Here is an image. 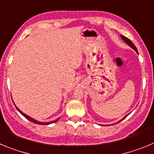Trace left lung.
Masks as SVG:
<instances>
[{"instance_id":"8db88e82","label":"left lung","mask_w":154,"mask_h":154,"mask_svg":"<svg viewBox=\"0 0 154 154\" xmlns=\"http://www.w3.org/2000/svg\"><path fill=\"white\" fill-rule=\"evenodd\" d=\"M121 38H123V40L125 42H126V43H127V44L130 46V47L133 48V49L135 50V51H137V53H138V51H137V48H136V46L133 44V42H132L131 41H130V39H129V38H126V37L123 36V35H121ZM122 120H123V119H122ZM122 120H121V121H122Z\"/></svg>"}]
</instances>
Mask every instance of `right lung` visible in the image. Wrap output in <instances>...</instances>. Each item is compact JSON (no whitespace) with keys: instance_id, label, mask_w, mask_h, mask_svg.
I'll list each match as a JSON object with an SVG mask.
<instances>
[{"instance_id":"right-lung-1","label":"right lung","mask_w":154,"mask_h":154,"mask_svg":"<svg viewBox=\"0 0 154 154\" xmlns=\"http://www.w3.org/2000/svg\"><path fill=\"white\" fill-rule=\"evenodd\" d=\"M16 108H17V109L18 110L19 112H20V113L21 114H22L23 116H24V117L26 118V119H28V120H30L31 121V122H32V123H36V124H39V125H48V124H51V123H55V122H56L57 120H55V121H53V122H51V123H40V122H38V121H36V120H35V119H32V118H31L30 117V116H27V115H25V114L24 113H23L22 112H21V110L19 109H17V107H16Z\"/></svg>"}]
</instances>
